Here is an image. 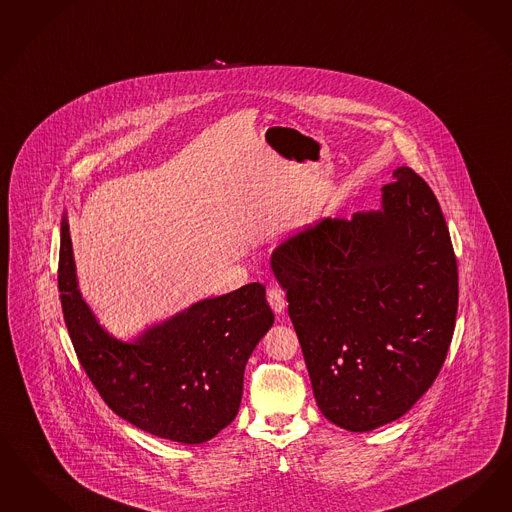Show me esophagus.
I'll use <instances>...</instances> for the list:
<instances>
[{"label":"esophagus","instance_id":"1","mask_svg":"<svg viewBox=\"0 0 512 512\" xmlns=\"http://www.w3.org/2000/svg\"><path fill=\"white\" fill-rule=\"evenodd\" d=\"M266 299H268V305L276 314H282L286 310V297H284V291L280 287H270L266 291Z\"/></svg>","mask_w":512,"mask_h":512}]
</instances>
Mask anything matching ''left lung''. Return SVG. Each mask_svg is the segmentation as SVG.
Listing matches in <instances>:
<instances>
[{
	"label": "left lung",
	"mask_w": 512,
	"mask_h": 512,
	"mask_svg": "<svg viewBox=\"0 0 512 512\" xmlns=\"http://www.w3.org/2000/svg\"><path fill=\"white\" fill-rule=\"evenodd\" d=\"M383 209L322 219L272 253L314 398L341 429L402 417L444 366L457 316V259L425 179L398 167Z\"/></svg>",
	"instance_id": "1"
}]
</instances>
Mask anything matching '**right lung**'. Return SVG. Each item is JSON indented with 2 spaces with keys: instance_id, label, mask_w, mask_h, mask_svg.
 Here are the masks:
<instances>
[{
  "instance_id": "right-lung-1",
  "label": "right lung",
  "mask_w": 512,
  "mask_h": 512,
  "mask_svg": "<svg viewBox=\"0 0 512 512\" xmlns=\"http://www.w3.org/2000/svg\"><path fill=\"white\" fill-rule=\"evenodd\" d=\"M59 291L78 360L116 415L181 444L207 442L234 421L247 360L274 324L263 284L200 301L123 343L99 326L82 299L62 219Z\"/></svg>"
}]
</instances>
